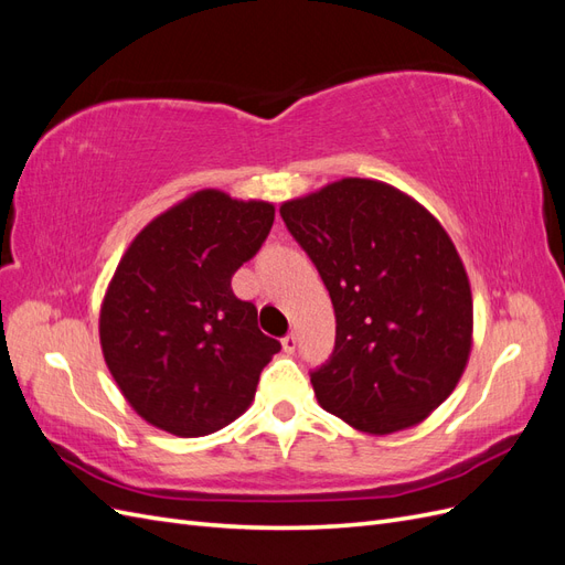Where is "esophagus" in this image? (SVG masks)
I'll return each mask as SVG.
<instances>
[{
	"mask_svg": "<svg viewBox=\"0 0 565 565\" xmlns=\"http://www.w3.org/2000/svg\"><path fill=\"white\" fill-rule=\"evenodd\" d=\"M282 349H285L287 353H292V351L297 349V334H295V332L287 334V337L282 339Z\"/></svg>",
	"mask_w": 565,
	"mask_h": 565,
	"instance_id": "34e87169",
	"label": "esophagus"
}]
</instances>
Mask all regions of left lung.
<instances>
[{
    "mask_svg": "<svg viewBox=\"0 0 565 565\" xmlns=\"http://www.w3.org/2000/svg\"><path fill=\"white\" fill-rule=\"evenodd\" d=\"M328 287L337 339L311 372L318 403L384 436L429 417L467 367L473 330L465 264L419 202L382 181L341 179L280 207Z\"/></svg>",
    "mask_w": 565,
    "mask_h": 565,
    "instance_id": "obj_1",
    "label": "left lung"
}]
</instances>
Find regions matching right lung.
Returning a JSON list of instances; mask_svg holds the SVG:
<instances>
[{"instance_id": "right-lung-1", "label": "right lung", "mask_w": 565, "mask_h": 565, "mask_svg": "<svg viewBox=\"0 0 565 565\" xmlns=\"http://www.w3.org/2000/svg\"><path fill=\"white\" fill-rule=\"evenodd\" d=\"M276 207L198 191L134 237L100 306V349L122 396L181 438L218 431L249 407L280 341L233 295V273L262 249Z\"/></svg>"}]
</instances>
